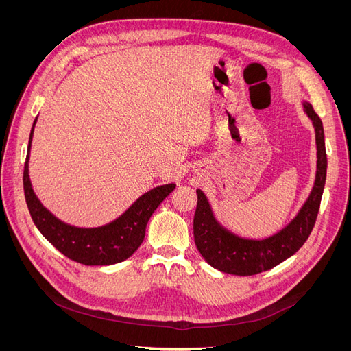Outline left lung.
<instances>
[{
  "instance_id": "1",
  "label": "left lung",
  "mask_w": 351,
  "mask_h": 351,
  "mask_svg": "<svg viewBox=\"0 0 351 351\" xmlns=\"http://www.w3.org/2000/svg\"><path fill=\"white\" fill-rule=\"evenodd\" d=\"M302 105L315 129L316 174L309 197L284 228L265 239L240 237L221 224L212 210L206 195L200 189L196 190L197 206L193 219L195 243L202 256L212 268L240 277L268 271L293 256L311 236L321 206L328 162L322 121L313 111L312 104L303 101Z\"/></svg>"
}]
</instances>
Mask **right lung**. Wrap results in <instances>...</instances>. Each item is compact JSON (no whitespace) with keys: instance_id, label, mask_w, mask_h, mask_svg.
Masks as SVG:
<instances>
[{"instance_id":"obj_1","label":"right lung","mask_w":351,"mask_h":351,"mask_svg":"<svg viewBox=\"0 0 351 351\" xmlns=\"http://www.w3.org/2000/svg\"><path fill=\"white\" fill-rule=\"evenodd\" d=\"M34 121L29 137L27 156L23 173L25 197L36 228L52 246L64 256L90 267L114 265L130 258L139 249L145 239L146 226L161 202L176 189L174 183H168L151 189L137 199L119 218L101 227H76L57 218L38 199L29 177V158L32 137H34Z\"/></svg>"}]
</instances>
